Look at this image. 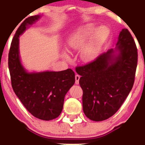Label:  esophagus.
Wrapping results in <instances>:
<instances>
[{"instance_id": "34e87169", "label": "esophagus", "mask_w": 145, "mask_h": 145, "mask_svg": "<svg viewBox=\"0 0 145 145\" xmlns=\"http://www.w3.org/2000/svg\"><path fill=\"white\" fill-rule=\"evenodd\" d=\"M80 76L78 74L75 75V84H79V80H80Z\"/></svg>"}]
</instances>
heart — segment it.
Segmentation results:
<instances>
[{
  "label": "heart",
  "instance_id": "obj_1",
  "mask_svg": "<svg viewBox=\"0 0 145 145\" xmlns=\"http://www.w3.org/2000/svg\"><path fill=\"white\" fill-rule=\"evenodd\" d=\"M109 33L110 31L108 27L101 26L95 31L94 25L88 24L73 33L67 41L70 48L78 50L90 39L81 51L82 58L84 61H88L94 59L98 55L108 38Z\"/></svg>",
  "mask_w": 145,
  "mask_h": 145
}]
</instances>
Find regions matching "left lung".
<instances>
[{"label":"left lung","instance_id":"8db88e82","mask_svg":"<svg viewBox=\"0 0 145 145\" xmlns=\"http://www.w3.org/2000/svg\"><path fill=\"white\" fill-rule=\"evenodd\" d=\"M116 45L92 62L76 67L81 76L83 112L95 121L106 120L116 114L134 84L137 49L127 29L121 31Z\"/></svg>","mask_w":145,"mask_h":145}]
</instances>
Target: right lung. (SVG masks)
Masks as SVG:
<instances>
[{
	"mask_svg": "<svg viewBox=\"0 0 145 145\" xmlns=\"http://www.w3.org/2000/svg\"><path fill=\"white\" fill-rule=\"evenodd\" d=\"M40 16L25 20L16 31L8 53V68L14 92L27 111L39 120L57 118L63 108L66 94L75 82L72 69L53 72H27L22 65L19 55V36L27 25Z\"/></svg>",
	"mask_w": 145,
	"mask_h": 145,
	"instance_id": "add662e5",
	"label": "right lung"
}]
</instances>
